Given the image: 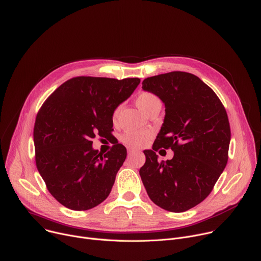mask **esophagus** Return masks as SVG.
Listing matches in <instances>:
<instances>
[{
	"mask_svg": "<svg viewBox=\"0 0 261 261\" xmlns=\"http://www.w3.org/2000/svg\"><path fill=\"white\" fill-rule=\"evenodd\" d=\"M134 152H135L134 149H128V154H129V155H131V154L134 153Z\"/></svg>",
	"mask_w": 261,
	"mask_h": 261,
	"instance_id": "esophagus-1",
	"label": "esophagus"
}]
</instances>
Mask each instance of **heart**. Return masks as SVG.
Listing matches in <instances>:
<instances>
[{"mask_svg":"<svg viewBox=\"0 0 261 261\" xmlns=\"http://www.w3.org/2000/svg\"><path fill=\"white\" fill-rule=\"evenodd\" d=\"M136 104L140 109H143L146 113H150L156 107H161V100L155 93L150 91H141L138 93L136 98ZM118 113H120V107H117L112 114L113 121H115ZM152 137V131L145 130L140 132H129L123 135L122 140L131 148H140L145 146L149 139Z\"/></svg>","mask_w":261,"mask_h":261,"instance_id":"heart-1","label":"heart"}]
</instances>
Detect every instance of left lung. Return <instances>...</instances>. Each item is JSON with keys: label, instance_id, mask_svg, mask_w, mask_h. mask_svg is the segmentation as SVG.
Here are the masks:
<instances>
[{"label": "left lung", "instance_id": "8db88e82", "mask_svg": "<svg viewBox=\"0 0 261 261\" xmlns=\"http://www.w3.org/2000/svg\"><path fill=\"white\" fill-rule=\"evenodd\" d=\"M143 88L164 103L165 116L153 150L144 151L141 181L157 206L186 211L208 197L226 168L231 138L226 109L215 91L189 73L149 77ZM161 147L172 148L174 157L158 162Z\"/></svg>", "mask_w": 261, "mask_h": 261}]
</instances>
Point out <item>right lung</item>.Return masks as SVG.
Wrapping results in <instances>:
<instances>
[{
  "label": "right lung",
  "instance_id": "right-lung-1",
  "mask_svg": "<svg viewBox=\"0 0 261 261\" xmlns=\"http://www.w3.org/2000/svg\"><path fill=\"white\" fill-rule=\"evenodd\" d=\"M139 82L75 77L40 107L33 131L36 167L50 194L66 208L88 210L109 196L127 150L115 144L103 155L92 149L91 138L112 135L113 111Z\"/></svg>",
  "mask_w": 261,
  "mask_h": 261
}]
</instances>
